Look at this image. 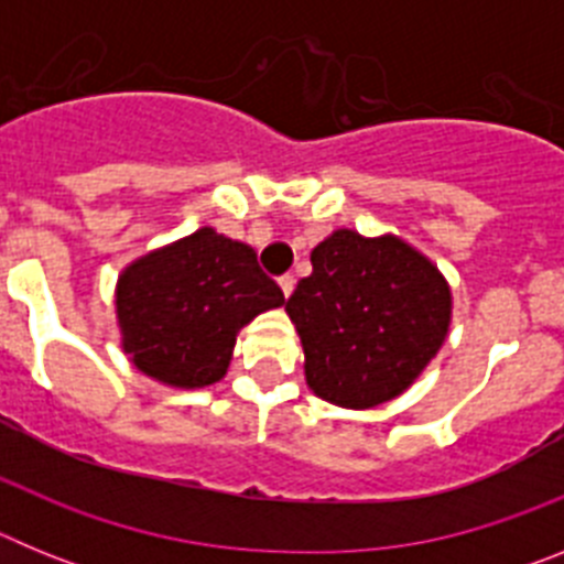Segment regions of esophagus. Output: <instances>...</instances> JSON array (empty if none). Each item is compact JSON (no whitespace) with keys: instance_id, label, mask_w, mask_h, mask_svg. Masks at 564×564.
<instances>
[{"instance_id":"1","label":"esophagus","mask_w":564,"mask_h":564,"mask_svg":"<svg viewBox=\"0 0 564 564\" xmlns=\"http://www.w3.org/2000/svg\"><path fill=\"white\" fill-rule=\"evenodd\" d=\"M279 288H282V293H285L288 299L293 293V288H296V279H293L291 273H285V276H279Z\"/></svg>"}]
</instances>
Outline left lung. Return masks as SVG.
Returning a JSON list of instances; mask_svg holds the SVG:
<instances>
[{
	"instance_id": "obj_1",
	"label": "left lung",
	"mask_w": 564,
	"mask_h": 564,
	"mask_svg": "<svg viewBox=\"0 0 564 564\" xmlns=\"http://www.w3.org/2000/svg\"><path fill=\"white\" fill-rule=\"evenodd\" d=\"M311 262L285 302L307 387L344 410H372L410 390L452 325V288L435 262L395 234L350 228L318 242Z\"/></svg>"
}]
</instances>
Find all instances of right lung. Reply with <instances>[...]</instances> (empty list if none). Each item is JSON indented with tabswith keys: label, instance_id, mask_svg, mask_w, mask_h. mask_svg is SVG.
I'll return each mask as SVG.
<instances>
[{
	"label": "right lung",
	"instance_id": "right-lung-1",
	"mask_svg": "<svg viewBox=\"0 0 564 564\" xmlns=\"http://www.w3.org/2000/svg\"><path fill=\"white\" fill-rule=\"evenodd\" d=\"M282 305L257 251L208 226L134 259L115 285L123 352L143 376L177 390L220 381L237 333Z\"/></svg>",
	"mask_w": 564,
	"mask_h": 564
}]
</instances>
